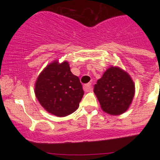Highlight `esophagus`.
<instances>
[{
	"label": "esophagus",
	"mask_w": 160,
	"mask_h": 160,
	"mask_svg": "<svg viewBox=\"0 0 160 160\" xmlns=\"http://www.w3.org/2000/svg\"><path fill=\"white\" fill-rule=\"evenodd\" d=\"M84 90L85 91H87V92H88V91H90V90H92V87H91V84L90 83H88V84H86L84 85Z\"/></svg>",
	"instance_id": "obj_1"
}]
</instances>
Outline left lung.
<instances>
[{"instance_id":"left-lung-1","label":"left lung","mask_w":160,"mask_h":160,"mask_svg":"<svg viewBox=\"0 0 160 160\" xmlns=\"http://www.w3.org/2000/svg\"><path fill=\"white\" fill-rule=\"evenodd\" d=\"M94 92L103 111L118 115L129 108L135 95V84L127 72L111 66L98 80Z\"/></svg>"}]
</instances>
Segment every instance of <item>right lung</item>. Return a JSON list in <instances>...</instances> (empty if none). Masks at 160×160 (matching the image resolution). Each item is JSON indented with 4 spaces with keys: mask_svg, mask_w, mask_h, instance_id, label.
Returning <instances> with one entry per match:
<instances>
[{
    "mask_svg": "<svg viewBox=\"0 0 160 160\" xmlns=\"http://www.w3.org/2000/svg\"><path fill=\"white\" fill-rule=\"evenodd\" d=\"M35 94L41 105L50 114L65 117L79 107L84 91L78 77L70 71L67 62L48 65L35 83Z\"/></svg>",
    "mask_w": 160,
    "mask_h": 160,
    "instance_id": "1",
    "label": "right lung"
}]
</instances>
